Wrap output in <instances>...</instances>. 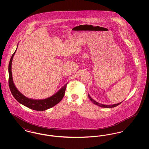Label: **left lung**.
Returning <instances> with one entry per match:
<instances>
[{
  "instance_id": "8db88e82",
  "label": "left lung",
  "mask_w": 149,
  "mask_h": 149,
  "mask_svg": "<svg viewBox=\"0 0 149 149\" xmlns=\"http://www.w3.org/2000/svg\"><path fill=\"white\" fill-rule=\"evenodd\" d=\"M88 97H89V99L91 100V101L93 103H94V104H95V105H97V106H98L100 107H103V108H113V107H115L118 106L119 104H120V103L122 102L119 103H117V104H110V105H105V104H100V103H99L98 102H96L95 100H94V99H93L91 97V96L89 95V94H88Z\"/></svg>"
}]
</instances>
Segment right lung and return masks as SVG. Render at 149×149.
<instances>
[{
	"label": "right lung",
	"instance_id": "add662e5",
	"mask_svg": "<svg viewBox=\"0 0 149 149\" xmlns=\"http://www.w3.org/2000/svg\"><path fill=\"white\" fill-rule=\"evenodd\" d=\"M17 49V48L16 49L14 54L12 55L10 58L8 66L9 86L10 92L13 95L14 98L23 106L27 107L31 109L38 111H45L56 105L64 97L67 84L64 85V86H63L56 93H55L49 98L44 99H33L29 98L24 96L23 94H22L17 89V88L14 85L12 74V63Z\"/></svg>",
	"mask_w": 149,
	"mask_h": 149
}]
</instances>
